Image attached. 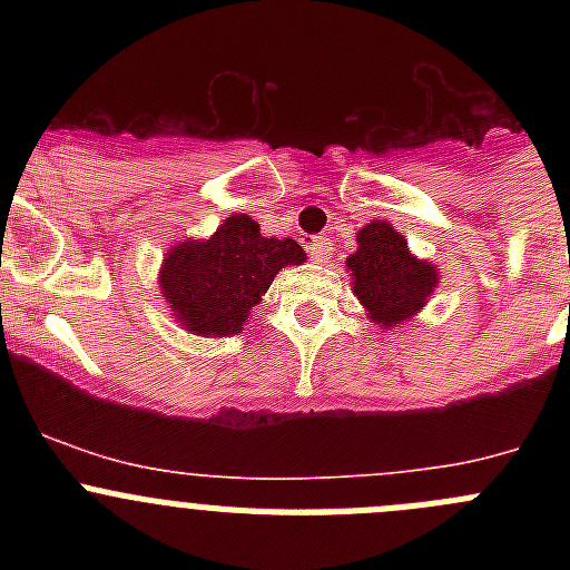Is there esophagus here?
Listing matches in <instances>:
<instances>
[{
    "mask_svg": "<svg viewBox=\"0 0 570 570\" xmlns=\"http://www.w3.org/2000/svg\"><path fill=\"white\" fill-rule=\"evenodd\" d=\"M306 250H308V256H312V262H317V264H325L327 258H331V243H327L325 237L308 239Z\"/></svg>",
    "mask_w": 570,
    "mask_h": 570,
    "instance_id": "obj_1",
    "label": "esophagus"
}]
</instances>
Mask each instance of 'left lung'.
I'll use <instances>...</instances> for the list:
<instances>
[{"label": "left lung", "instance_id": "1", "mask_svg": "<svg viewBox=\"0 0 570 570\" xmlns=\"http://www.w3.org/2000/svg\"><path fill=\"white\" fill-rule=\"evenodd\" d=\"M355 243L358 250L350 253L347 269L370 317L383 327H396L422 312L439 284L433 264L413 256L405 237L386 220L361 228Z\"/></svg>", "mask_w": 570, "mask_h": 570}]
</instances>
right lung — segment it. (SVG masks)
<instances>
[{
    "label": "right lung",
    "instance_id": "right-lung-1",
    "mask_svg": "<svg viewBox=\"0 0 570 570\" xmlns=\"http://www.w3.org/2000/svg\"><path fill=\"white\" fill-rule=\"evenodd\" d=\"M303 262L306 253L295 239L262 237L256 220L232 215L209 239H187L168 250L159 289L184 331L237 336L275 275Z\"/></svg>",
    "mask_w": 570,
    "mask_h": 570
}]
</instances>
